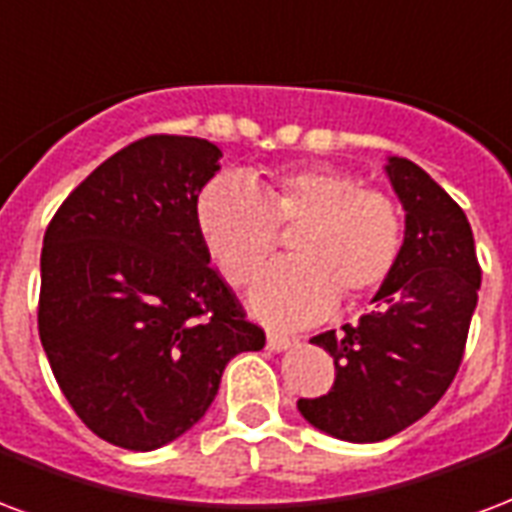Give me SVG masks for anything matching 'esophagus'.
Returning <instances> with one entry per match:
<instances>
[{
    "mask_svg": "<svg viewBox=\"0 0 512 512\" xmlns=\"http://www.w3.org/2000/svg\"><path fill=\"white\" fill-rule=\"evenodd\" d=\"M293 342L295 339H290L287 333H279V331H268V336H266V344L271 352H285Z\"/></svg>",
    "mask_w": 512,
    "mask_h": 512,
    "instance_id": "1",
    "label": "esophagus"
}]
</instances>
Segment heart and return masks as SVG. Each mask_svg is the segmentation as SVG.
<instances>
[{"instance_id": "b5f03b06", "label": "heart", "mask_w": 512, "mask_h": 512, "mask_svg": "<svg viewBox=\"0 0 512 512\" xmlns=\"http://www.w3.org/2000/svg\"><path fill=\"white\" fill-rule=\"evenodd\" d=\"M195 225L230 285L255 279L274 257L279 233H293V260L266 271L249 290V309L279 325L314 323L339 295L358 301L377 290L401 249L396 203L331 165L282 170L255 189L238 176H219L200 192Z\"/></svg>"}]
</instances>
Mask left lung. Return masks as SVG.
I'll list each match as a JSON object with an SVG mask.
<instances>
[{
	"label": "left lung",
	"instance_id": "obj_1",
	"mask_svg": "<svg viewBox=\"0 0 512 512\" xmlns=\"http://www.w3.org/2000/svg\"><path fill=\"white\" fill-rule=\"evenodd\" d=\"M385 173L404 208V241L369 314L312 344L336 366V382L298 412L344 442H382L437 404L458 372L478 306L480 266L467 214L429 173L388 157Z\"/></svg>",
	"mask_w": 512,
	"mask_h": 512
}]
</instances>
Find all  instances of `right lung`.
Returning a JSON list of instances; mask_svg holds the SVG:
<instances>
[{"label": "right lung", "mask_w": 512, "mask_h": 512, "mask_svg": "<svg viewBox=\"0 0 512 512\" xmlns=\"http://www.w3.org/2000/svg\"><path fill=\"white\" fill-rule=\"evenodd\" d=\"M222 151L151 135L56 211L40 257V342L78 418L111 445L157 450L198 423L238 352L263 350L208 266L195 203Z\"/></svg>", "instance_id": "1"}]
</instances>
